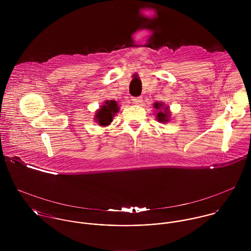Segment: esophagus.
<instances>
[{
  "label": "esophagus",
  "mask_w": 251,
  "mask_h": 251,
  "mask_svg": "<svg viewBox=\"0 0 251 251\" xmlns=\"http://www.w3.org/2000/svg\"><path fill=\"white\" fill-rule=\"evenodd\" d=\"M132 102L134 103V104H140L142 101H143V100H142V97H137V98H132Z\"/></svg>",
  "instance_id": "esophagus-1"
}]
</instances>
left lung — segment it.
<instances>
[{
  "label": "left lung",
  "mask_w": 251,
  "mask_h": 251,
  "mask_svg": "<svg viewBox=\"0 0 251 251\" xmlns=\"http://www.w3.org/2000/svg\"><path fill=\"white\" fill-rule=\"evenodd\" d=\"M154 108L159 109V112L156 115V119L159 122L166 123L168 121V117H169V115H168V108L163 107V104L162 103H158V102H155Z\"/></svg>",
  "instance_id": "left-lung-1"
}]
</instances>
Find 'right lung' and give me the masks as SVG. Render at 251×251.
Returning a JSON list of instances; mask_svg holds the SVG:
<instances>
[{
	"label": "right lung",
	"instance_id": "1",
	"mask_svg": "<svg viewBox=\"0 0 251 251\" xmlns=\"http://www.w3.org/2000/svg\"><path fill=\"white\" fill-rule=\"evenodd\" d=\"M119 111L118 104L115 100L106 101L104 105L98 111L96 115V119L100 126H108L113 119V116Z\"/></svg>",
	"mask_w": 251,
	"mask_h": 251
}]
</instances>
